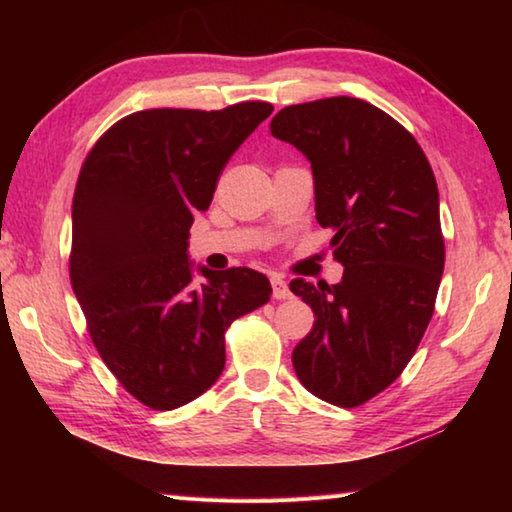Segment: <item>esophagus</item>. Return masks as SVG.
Listing matches in <instances>:
<instances>
[{
  "label": "esophagus",
  "mask_w": 512,
  "mask_h": 512,
  "mask_svg": "<svg viewBox=\"0 0 512 512\" xmlns=\"http://www.w3.org/2000/svg\"><path fill=\"white\" fill-rule=\"evenodd\" d=\"M271 287H273V298H275V300H287V298H291L289 284H287V280H282L280 275H273V277H271Z\"/></svg>",
  "instance_id": "34e87169"
}]
</instances>
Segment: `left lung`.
I'll return each mask as SVG.
<instances>
[{
    "instance_id": "obj_1",
    "label": "left lung",
    "mask_w": 512,
    "mask_h": 512,
    "mask_svg": "<svg viewBox=\"0 0 512 512\" xmlns=\"http://www.w3.org/2000/svg\"><path fill=\"white\" fill-rule=\"evenodd\" d=\"M271 133L311 162L316 221L343 264L332 287L289 284L316 316L293 368L309 393L352 409L402 375L431 320L445 268L436 178L402 124L354 97L282 108Z\"/></svg>"
}]
</instances>
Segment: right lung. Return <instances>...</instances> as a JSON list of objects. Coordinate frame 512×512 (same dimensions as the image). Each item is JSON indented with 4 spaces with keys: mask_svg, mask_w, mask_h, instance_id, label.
Instances as JSON below:
<instances>
[{
    "mask_svg": "<svg viewBox=\"0 0 512 512\" xmlns=\"http://www.w3.org/2000/svg\"><path fill=\"white\" fill-rule=\"evenodd\" d=\"M264 101L223 110L153 108L108 128L85 158L72 205L69 280L94 348L119 384L155 411L196 400L225 366V329L271 300L253 268L194 284V216L241 142L271 115Z\"/></svg>",
    "mask_w": 512,
    "mask_h": 512,
    "instance_id": "right-lung-1",
    "label": "right lung"
}]
</instances>
